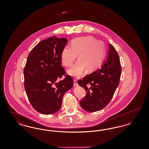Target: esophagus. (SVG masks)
<instances>
[{"label":"esophagus","instance_id":"1","mask_svg":"<svg viewBox=\"0 0 149 149\" xmlns=\"http://www.w3.org/2000/svg\"><path fill=\"white\" fill-rule=\"evenodd\" d=\"M78 86V83H77V82L76 79H74V86L76 87V86Z\"/></svg>","mask_w":149,"mask_h":149}]
</instances>
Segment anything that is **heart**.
Segmentation results:
<instances>
[{
    "label": "heart",
    "mask_w": 149,
    "mask_h": 149,
    "mask_svg": "<svg viewBox=\"0 0 149 149\" xmlns=\"http://www.w3.org/2000/svg\"><path fill=\"white\" fill-rule=\"evenodd\" d=\"M78 54V61L68 71L70 75L77 78L85 70L93 72L100 66L106 55L104 43L89 36L75 38L71 41V46H66L63 49L61 61L65 66H70Z\"/></svg>",
    "instance_id": "obj_1"
}]
</instances>
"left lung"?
<instances>
[{"label": "left lung", "mask_w": 149, "mask_h": 149, "mask_svg": "<svg viewBox=\"0 0 149 149\" xmlns=\"http://www.w3.org/2000/svg\"><path fill=\"white\" fill-rule=\"evenodd\" d=\"M106 58L99 69L79 80L78 84L84 88L86 94L80 104L86 111L93 112L104 108L113 97L119 85L121 66L118 54L109 43ZM89 84V88L86 86Z\"/></svg>", "instance_id": "8db88e82"}]
</instances>
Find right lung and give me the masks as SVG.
I'll use <instances>...</instances> for the list:
<instances>
[{
  "label": "right lung",
  "instance_id": "1",
  "mask_svg": "<svg viewBox=\"0 0 149 149\" xmlns=\"http://www.w3.org/2000/svg\"><path fill=\"white\" fill-rule=\"evenodd\" d=\"M68 39L54 36L38 43L29 54L24 69V88L29 100L37 112L51 114L62 106L65 93L73 86V80L61 66V52Z\"/></svg>",
  "mask_w": 149,
  "mask_h": 149
}]
</instances>
